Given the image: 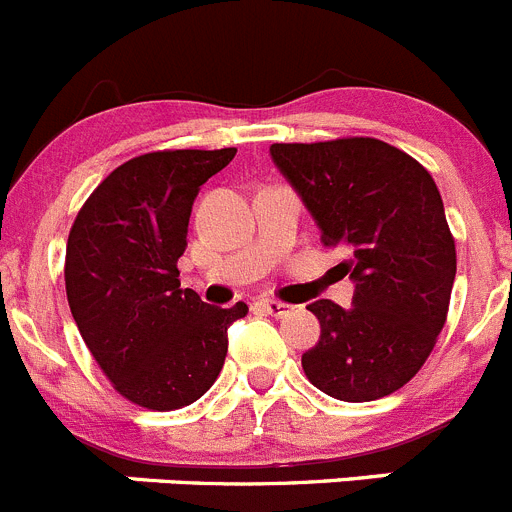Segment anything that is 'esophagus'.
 Returning a JSON list of instances; mask_svg holds the SVG:
<instances>
[{"instance_id": "34e87169", "label": "esophagus", "mask_w": 512, "mask_h": 512, "mask_svg": "<svg viewBox=\"0 0 512 512\" xmlns=\"http://www.w3.org/2000/svg\"><path fill=\"white\" fill-rule=\"evenodd\" d=\"M262 311L270 313V316H275V319H283V316H288L290 311H293V306L290 303H283V301H260Z\"/></svg>"}]
</instances>
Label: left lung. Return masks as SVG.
Wrapping results in <instances>:
<instances>
[{
	"label": "left lung",
	"mask_w": 512,
	"mask_h": 512,
	"mask_svg": "<svg viewBox=\"0 0 512 512\" xmlns=\"http://www.w3.org/2000/svg\"><path fill=\"white\" fill-rule=\"evenodd\" d=\"M273 163L296 188L326 247H342L352 306L321 298L316 347L301 357L311 385L347 403L385 398L411 380L449 311L457 250L434 178L375 137L275 142Z\"/></svg>",
	"instance_id": "obj_1"
}]
</instances>
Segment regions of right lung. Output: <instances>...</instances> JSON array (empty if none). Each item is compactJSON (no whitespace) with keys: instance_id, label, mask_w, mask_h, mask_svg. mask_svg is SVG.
Wrapping results in <instances>:
<instances>
[{"instance_id":"obj_1","label":"right lung","mask_w":512,"mask_h":512,"mask_svg":"<svg viewBox=\"0 0 512 512\" xmlns=\"http://www.w3.org/2000/svg\"><path fill=\"white\" fill-rule=\"evenodd\" d=\"M237 147L160 150L112 170L78 211L66 245L73 321L119 395L176 411L214 385L227 329L247 303L209 306L181 288L178 257L199 188Z\"/></svg>"}]
</instances>
